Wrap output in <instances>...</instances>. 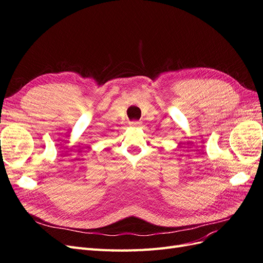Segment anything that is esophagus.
Returning a JSON list of instances; mask_svg holds the SVG:
<instances>
[{"label": "esophagus", "instance_id": "1", "mask_svg": "<svg viewBox=\"0 0 263 263\" xmlns=\"http://www.w3.org/2000/svg\"><path fill=\"white\" fill-rule=\"evenodd\" d=\"M141 124H142L141 122H137L136 121V122H132L130 126H133V127H139V126H141Z\"/></svg>", "mask_w": 263, "mask_h": 263}]
</instances>
